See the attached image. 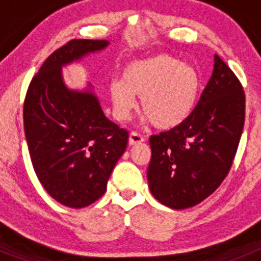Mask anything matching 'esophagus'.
Instances as JSON below:
<instances>
[{"instance_id": "1", "label": "esophagus", "mask_w": 261, "mask_h": 261, "mask_svg": "<svg viewBox=\"0 0 261 261\" xmlns=\"http://www.w3.org/2000/svg\"><path fill=\"white\" fill-rule=\"evenodd\" d=\"M144 141H145L144 136H141L140 133L130 132V135H129V144L130 145L141 144V142H144Z\"/></svg>"}]
</instances>
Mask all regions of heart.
<instances>
[{"label":"heart","mask_w":261,"mask_h":261,"mask_svg":"<svg viewBox=\"0 0 261 261\" xmlns=\"http://www.w3.org/2000/svg\"><path fill=\"white\" fill-rule=\"evenodd\" d=\"M200 91L195 68L171 55H155L128 62L123 80L112 81L110 95L115 115L126 120L141 98V110L158 129H172L190 116Z\"/></svg>","instance_id":"1"}]
</instances>
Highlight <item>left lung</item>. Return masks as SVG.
Here are the masks:
<instances>
[{"label":"left lung","mask_w":261,"mask_h":261,"mask_svg":"<svg viewBox=\"0 0 261 261\" xmlns=\"http://www.w3.org/2000/svg\"><path fill=\"white\" fill-rule=\"evenodd\" d=\"M246 96L218 55L199 102L183 123L150 137L147 181L153 196L172 209L195 206L229 174L244 126Z\"/></svg>","instance_id":"1"}]
</instances>
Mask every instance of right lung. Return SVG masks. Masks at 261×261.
<instances>
[{"label":"right lung","instance_id":"right-lung-1","mask_svg":"<svg viewBox=\"0 0 261 261\" xmlns=\"http://www.w3.org/2000/svg\"><path fill=\"white\" fill-rule=\"evenodd\" d=\"M107 45V40L68 41L45 60L24 98V135L36 176L50 197L69 208L102 197L128 144V130L105 116L98 98L69 90L61 77L62 65Z\"/></svg>","mask_w":261,"mask_h":261}]
</instances>
